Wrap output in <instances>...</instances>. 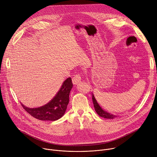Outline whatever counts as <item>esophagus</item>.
<instances>
[{
	"mask_svg": "<svg viewBox=\"0 0 157 157\" xmlns=\"http://www.w3.org/2000/svg\"><path fill=\"white\" fill-rule=\"evenodd\" d=\"M81 78L79 75H76L72 78V82L74 85L78 84L81 81Z\"/></svg>",
	"mask_w": 157,
	"mask_h": 157,
	"instance_id": "34e87169",
	"label": "esophagus"
}]
</instances>
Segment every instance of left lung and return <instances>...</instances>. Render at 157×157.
<instances>
[{"mask_svg": "<svg viewBox=\"0 0 157 157\" xmlns=\"http://www.w3.org/2000/svg\"><path fill=\"white\" fill-rule=\"evenodd\" d=\"M93 102L94 104V109L96 110V112L97 113V114L100 116L102 117L103 118L105 119H114L115 117H116V116L110 113H109V112L106 111L105 110H104L100 105L99 104L97 100L96 99L94 94H93Z\"/></svg>", "mask_w": 157, "mask_h": 157, "instance_id": "left-lung-1", "label": "left lung"}]
</instances>
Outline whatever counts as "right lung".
Returning <instances> with one entry per match:
<instances>
[{"mask_svg":"<svg viewBox=\"0 0 157 157\" xmlns=\"http://www.w3.org/2000/svg\"><path fill=\"white\" fill-rule=\"evenodd\" d=\"M72 87L71 78H68L63 82L55 96L47 104L36 108H30L21 104L29 114L37 119L55 121L64 114Z\"/></svg>","mask_w":157,"mask_h":157,"instance_id":"right-lung-1","label":"right lung"}]
</instances>
